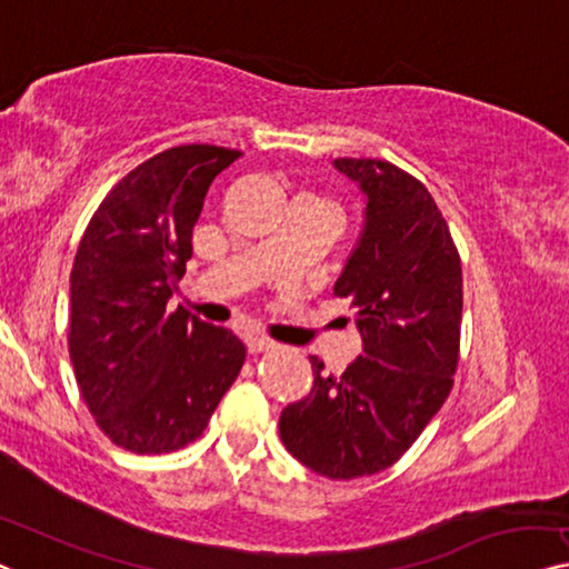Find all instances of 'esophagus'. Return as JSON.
Wrapping results in <instances>:
<instances>
[{"label":"esophagus","mask_w":569,"mask_h":569,"mask_svg":"<svg viewBox=\"0 0 569 569\" xmlns=\"http://www.w3.org/2000/svg\"><path fill=\"white\" fill-rule=\"evenodd\" d=\"M244 342H248V352L250 355H260V352L276 350V345L270 342V339H266V337H248V339H244Z\"/></svg>","instance_id":"34e87169"}]
</instances>
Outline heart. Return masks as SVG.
<instances>
[{"label":"heart","instance_id":"1","mask_svg":"<svg viewBox=\"0 0 569 569\" xmlns=\"http://www.w3.org/2000/svg\"><path fill=\"white\" fill-rule=\"evenodd\" d=\"M307 199H311V201H317V203H321V207H325V209H329V211H332V214L339 219V211H337V207H335V203L332 201H329V199H321V197H307Z\"/></svg>","mask_w":569,"mask_h":569}]
</instances>
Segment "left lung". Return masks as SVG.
<instances>
[{"label": "left lung", "instance_id": "obj_1", "mask_svg": "<svg viewBox=\"0 0 569 569\" xmlns=\"http://www.w3.org/2000/svg\"><path fill=\"white\" fill-rule=\"evenodd\" d=\"M335 168L366 197L358 248L335 283L355 309L362 355L342 376L311 358V393L286 406L278 429L301 465L352 480L391 468L452 391L462 268L419 178L372 158H337Z\"/></svg>", "mask_w": 569, "mask_h": 569}]
</instances>
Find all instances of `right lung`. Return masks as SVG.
<instances>
[{"instance_id":"right-lung-1","label":"right lung","mask_w":569,"mask_h":569,"mask_svg":"<svg viewBox=\"0 0 569 569\" xmlns=\"http://www.w3.org/2000/svg\"><path fill=\"white\" fill-rule=\"evenodd\" d=\"M240 150L178 146L127 173L91 217L71 270L68 355L97 427L134 455L201 437L240 376L244 345L168 299L214 178Z\"/></svg>"}]
</instances>
